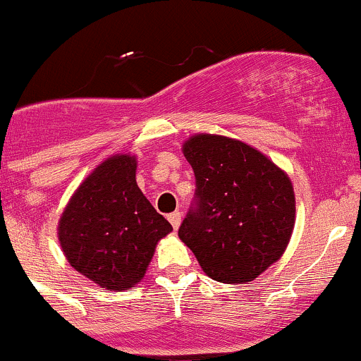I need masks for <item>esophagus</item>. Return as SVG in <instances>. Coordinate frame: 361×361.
<instances>
[{"label": "esophagus", "instance_id": "1", "mask_svg": "<svg viewBox=\"0 0 361 361\" xmlns=\"http://www.w3.org/2000/svg\"><path fill=\"white\" fill-rule=\"evenodd\" d=\"M169 221L170 224H172L173 229H177L180 226V212H172V214H169Z\"/></svg>", "mask_w": 361, "mask_h": 361}]
</instances>
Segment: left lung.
<instances>
[{
	"instance_id": "8db88e82",
	"label": "left lung",
	"mask_w": 361,
	"mask_h": 361,
	"mask_svg": "<svg viewBox=\"0 0 361 361\" xmlns=\"http://www.w3.org/2000/svg\"><path fill=\"white\" fill-rule=\"evenodd\" d=\"M182 153L195 172L196 192L179 238L212 280H255L290 241V179L267 156L229 137L198 133L185 140Z\"/></svg>"
}]
</instances>
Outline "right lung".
Instances as JSON below:
<instances>
[{
	"instance_id": "right-lung-1",
	"label": "right lung",
	"mask_w": 361,
	"mask_h": 361,
	"mask_svg": "<svg viewBox=\"0 0 361 361\" xmlns=\"http://www.w3.org/2000/svg\"><path fill=\"white\" fill-rule=\"evenodd\" d=\"M135 170V156L107 158L81 182L59 221L71 266L111 290L142 280L156 243L172 231L137 185Z\"/></svg>"
}]
</instances>
